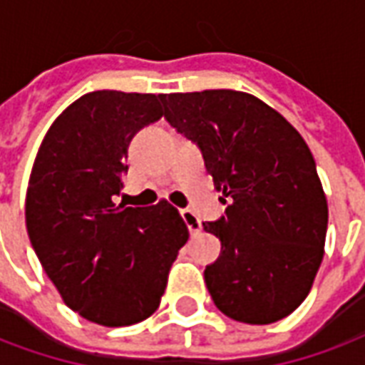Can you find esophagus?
I'll list each match as a JSON object with an SVG mask.
<instances>
[{
	"label": "esophagus",
	"instance_id": "34e87169",
	"mask_svg": "<svg viewBox=\"0 0 365 365\" xmlns=\"http://www.w3.org/2000/svg\"><path fill=\"white\" fill-rule=\"evenodd\" d=\"M182 218H183V222L187 224V228H190L191 234H197V232L201 230V220L191 212V210L187 209H183L182 210Z\"/></svg>",
	"mask_w": 365,
	"mask_h": 365
}]
</instances>
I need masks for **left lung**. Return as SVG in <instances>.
I'll list each match as a JSON object with an SVG mask.
<instances>
[{
    "label": "left lung",
    "mask_w": 365,
    "mask_h": 365,
    "mask_svg": "<svg viewBox=\"0 0 365 365\" xmlns=\"http://www.w3.org/2000/svg\"><path fill=\"white\" fill-rule=\"evenodd\" d=\"M160 100L228 201L220 220L203 222L222 245L205 269L215 306L250 325L284 319L309 294L325 253L329 207L312 150L253 94L218 88Z\"/></svg>",
    "instance_id": "obj_1"
}]
</instances>
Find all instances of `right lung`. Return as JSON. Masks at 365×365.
<instances>
[{
    "label": "right lung",
    "mask_w": 365,
    "mask_h": 365,
    "mask_svg": "<svg viewBox=\"0 0 365 365\" xmlns=\"http://www.w3.org/2000/svg\"><path fill=\"white\" fill-rule=\"evenodd\" d=\"M160 118V94L88 93L53 120L32 166L24 201L32 247L61 299L96 325L150 317L190 237L166 199L112 201L133 135Z\"/></svg>",
    "instance_id": "right-lung-1"
}]
</instances>
